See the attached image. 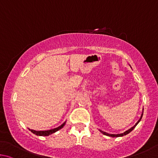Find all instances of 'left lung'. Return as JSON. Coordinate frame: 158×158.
Returning a JSON list of instances; mask_svg holds the SVG:
<instances>
[{
  "label": "left lung",
  "instance_id": "obj_1",
  "mask_svg": "<svg viewBox=\"0 0 158 158\" xmlns=\"http://www.w3.org/2000/svg\"><path fill=\"white\" fill-rule=\"evenodd\" d=\"M142 116H143V113L142 114V116H141V117H140V118H139V120L137 121V122L136 123V124H135V125L133 126V127H132L131 128H130L129 130H128V131H126V132H124L123 133H121V134H117V135H114V134H109V133H107V132H103V131H101V130H99V131H101V132H102V133H103V135H107V136H109V137H123V136H124V135H126L127 134H128V133H130V132H131L132 130H133L135 128V126H136L138 123H139V121H141V119H142Z\"/></svg>",
  "mask_w": 158,
  "mask_h": 158
}]
</instances>
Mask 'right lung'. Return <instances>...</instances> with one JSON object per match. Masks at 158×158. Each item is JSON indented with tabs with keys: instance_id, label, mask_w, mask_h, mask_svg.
<instances>
[{
	"instance_id": "1",
	"label": "right lung",
	"mask_w": 158,
	"mask_h": 158,
	"mask_svg": "<svg viewBox=\"0 0 158 158\" xmlns=\"http://www.w3.org/2000/svg\"><path fill=\"white\" fill-rule=\"evenodd\" d=\"M65 123H66V121L63 124H62L60 126L57 127V128H55L54 129H51V130H48V131H34V130H31V129H29V130L32 132L33 134H35L36 135H38V136H48V135L54 133V132L58 131L61 128H62L65 125Z\"/></svg>"
}]
</instances>
